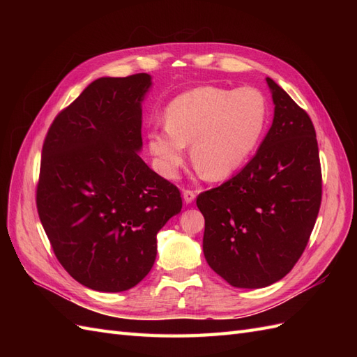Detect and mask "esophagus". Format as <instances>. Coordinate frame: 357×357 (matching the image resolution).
Wrapping results in <instances>:
<instances>
[{
  "label": "esophagus",
  "instance_id": "34e87169",
  "mask_svg": "<svg viewBox=\"0 0 357 357\" xmlns=\"http://www.w3.org/2000/svg\"><path fill=\"white\" fill-rule=\"evenodd\" d=\"M195 192L193 190H183V199H185L186 204H192L193 201H195Z\"/></svg>",
  "mask_w": 357,
  "mask_h": 357
}]
</instances>
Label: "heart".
<instances>
[{"instance_id":"obj_1","label":"heart","mask_w":357,"mask_h":357,"mask_svg":"<svg viewBox=\"0 0 357 357\" xmlns=\"http://www.w3.org/2000/svg\"><path fill=\"white\" fill-rule=\"evenodd\" d=\"M268 123V102L256 88L199 86L172 100L165 126L150 128L149 152L160 176L176 178L192 144L198 169L211 180L235 174L252 158Z\"/></svg>"}]
</instances>
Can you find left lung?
<instances>
[{"label": "left lung", "mask_w": 357, "mask_h": 357, "mask_svg": "<svg viewBox=\"0 0 357 357\" xmlns=\"http://www.w3.org/2000/svg\"><path fill=\"white\" fill-rule=\"evenodd\" d=\"M273 125L248 164L202 192L205 261L231 286L261 289L295 266L319 214L321 169L310 116L266 77Z\"/></svg>", "instance_id": "left-lung-1"}]
</instances>
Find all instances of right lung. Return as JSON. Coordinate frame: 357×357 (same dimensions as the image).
Returning a JSON list of instances; mask_svg holds the SVG:
<instances>
[{
	"mask_svg": "<svg viewBox=\"0 0 357 357\" xmlns=\"http://www.w3.org/2000/svg\"><path fill=\"white\" fill-rule=\"evenodd\" d=\"M152 77L92 82L62 110L41 152L37 210L61 265L86 287L123 291L149 274L180 190L139 158Z\"/></svg>",
	"mask_w": 357,
	"mask_h": 357,
	"instance_id": "right-lung-1",
	"label": "right lung"
}]
</instances>
